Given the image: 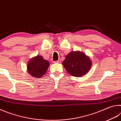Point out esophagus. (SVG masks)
Returning a JSON list of instances; mask_svg holds the SVG:
<instances>
[{
    "label": "esophagus",
    "instance_id": "esophagus-1",
    "mask_svg": "<svg viewBox=\"0 0 121 121\" xmlns=\"http://www.w3.org/2000/svg\"><path fill=\"white\" fill-rule=\"evenodd\" d=\"M54 63H61V60H60V59H59V60H58V61H55V62H54Z\"/></svg>",
    "mask_w": 121,
    "mask_h": 121
}]
</instances>
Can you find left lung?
I'll use <instances>...</instances> for the list:
<instances>
[{
	"instance_id": "1",
	"label": "left lung",
	"mask_w": 121,
	"mask_h": 121,
	"mask_svg": "<svg viewBox=\"0 0 121 121\" xmlns=\"http://www.w3.org/2000/svg\"><path fill=\"white\" fill-rule=\"evenodd\" d=\"M62 65L69 74L80 77L89 72L92 67V61L90 57L82 52L72 51L65 56Z\"/></svg>"
}]
</instances>
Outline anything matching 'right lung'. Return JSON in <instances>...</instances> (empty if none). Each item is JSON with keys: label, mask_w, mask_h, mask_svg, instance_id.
<instances>
[{"label": "right lung", "mask_w": 121, "mask_h": 121, "mask_svg": "<svg viewBox=\"0 0 121 121\" xmlns=\"http://www.w3.org/2000/svg\"><path fill=\"white\" fill-rule=\"evenodd\" d=\"M50 65L48 60L38 55L30 59L27 64L28 73L32 77L41 78L45 74Z\"/></svg>", "instance_id": "add662e5"}]
</instances>
